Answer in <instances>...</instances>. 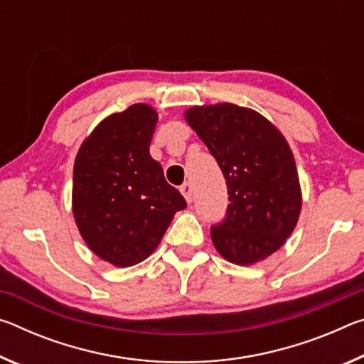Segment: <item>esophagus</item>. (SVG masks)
<instances>
[{
    "label": "esophagus",
    "mask_w": 364,
    "mask_h": 364,
    "mask_svg": "<svg viewBox=\"0 0 364 364\" xmlns=\"http://www.w3.org/2000/svg\"><path fill=\"white\" fill-rule=\"evenodd\" d=\"M180 191H181V194L184 196V199H186L191 204V202H193V186H191V183H184L183 186L180 188Z\"/></svg>",
    "instance_id": "esophagus-1"
}]
</instances>
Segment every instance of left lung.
Instances as JSON below:
<instances>
[{
	"instance_id": "1",
	"label": "left lung",
	"mask_w": 364,
	"mask_h": 364,
	"mask_svg": "<svg viewBox=\"0 0 364 364\" xmlns=\"http://www.w3.org/2000/svg\"><path fill=\"white\" fill-rule=\"evenodd\" d=\"M228 186L225 220L210 228L221 257L252 264L278 250L297 225L301 194L284 136L255 110L223 102L186 110Z\"/></svg>"
}]
</instances>
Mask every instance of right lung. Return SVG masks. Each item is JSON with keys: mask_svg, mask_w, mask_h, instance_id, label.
<instances>
[{"mask_svg": "<svg viewBox=\"0 0 364 364\" xmlns=\"http://www.w3.org/2000/svg\"><path fill=\"white\" fill-rule=\"evenodd\" d=\"M157 112L133 104L109 115L85 139L73 165V217L88 247L115 267L157 249L186 200L149 154Z\"/></svg>", "mask_w": 364, "mask_h": 364, "instance_id": "obj_1", "label": "right lung"}]
</instances>
